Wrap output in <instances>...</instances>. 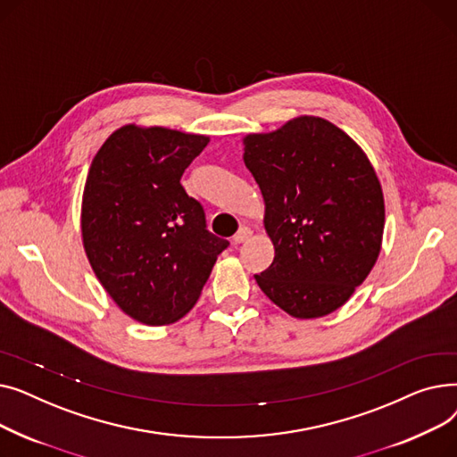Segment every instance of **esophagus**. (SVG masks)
Here are the masks:
<instances>
[{"mask_svg":"<svg viewBox=\"0 0 457 457\" xmlns=\"http://www.w3.org/2000/svg\"><path fill=\"white\" fill-rule=\"evenodd\" d=\"M252 237V231L248 229V228H243V229H238L235 235H233V245H241V243H245V241H248V238Z\"/></svg>","mask_w":457,"mask_h":457,"instance_id":"esophagus-1","label":"esophagus"}]
</instances>
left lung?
I'll return each mask as SVG.
<instances>
[{"label": "left lung", "mask_w": 457, "mask_h": 457, "mask_svg": "<svg viewBox=\"0 0 457 457\" xmlns=\"http://www.w3.org/2000/svg\"><path fill=\"white\" fill-rule=\"evenodd\" d=\"M245 164L265 200L272 265L255 281L295 319L345 305L376 265L386 204L367 154L319 116L243 138Z\"/></svg>", "instance_id": "obj_1"}]
</instances>
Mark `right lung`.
<instances>
[{
	"mask_svg": "<svg viewBox=\"0 0 457 457\" xmlns=\"http://www.w3.org/2000/svg\"><path fill=\"white\" fill-rule=\"evenodd\" d=\"M207 144L205 135L128 124L88 168L85 253L114 303L146 326L183 319L229 245L207 231L204 207L179 183Z\"/></svg>",
	"mask_w": 457,
	"mask_h": 457,
	"instance_id": "right-lung-1",
	"label": "right lung"
}]
</instances>
